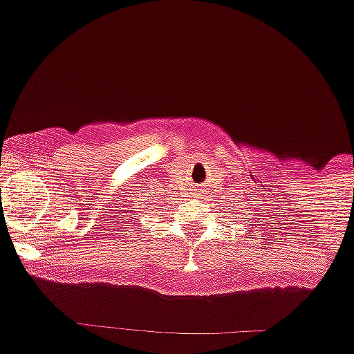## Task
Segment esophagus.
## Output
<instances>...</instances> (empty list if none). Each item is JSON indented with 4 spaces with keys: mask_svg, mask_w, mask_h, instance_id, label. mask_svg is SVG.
<instances>
[{
    "mask_svg": "<svg viewBox=\"0 0 354 354\" xmlns=\"http://www.w3.org/2000/svg\"><path fill=\"white\" fill-rule=\"evenodd\" d=\"M200 193H202V192H196V189H195V196H196V198H198V195H200Z\"/></svg>",
    "mask_w": 354,
    "mask_h": 354,
    "instance_id": "1",
    "label": "esophagus"
}]
</instances>
